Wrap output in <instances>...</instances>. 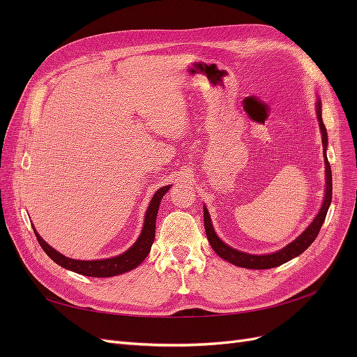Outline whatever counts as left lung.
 Returning a JSON list of instances; mask_svg holds the SVG:
<instances>
[{
  "mask_svg": "<svg viewBox=\"0 0 357 357\" xmlns=\"http://www.w3.org/2000/svg\"><path fill=\"white\" fill-rule=\"evenodd\" d=\"M317 107V119H319V126L321 131V143H323V152H325V165H326V189H325V199H323V205L319 211V214L310 223L308 228L302 232L295 241H291L290 244H287L282 250H278L275 253L271 255H248V253H243L240 250H235V248L229 247L228 244H225L218 234L214 232L213 225H211V219L210 214L207 211V208L204 207V226H205V234H207L208 243L211 244L213 250L218 253L225 261H228L236 266H243V268H248V269H268V268H275L283 265L284 262L290 261L296 256H299L301 253H304L307 248L312 244V241L316 240V236L320 232V228L323 222L326 219V214L329 210V205L332 201V171H331V165L329 160L326 158V147H328V132H326V126L323 125L321 121V102L320 100L316 102Z\"/></svg>",
  "mask_w": 357,
  "mask_h": 357,
  "instance_id": "8db88e82",
  "label": "left lung"
}]
</instances>
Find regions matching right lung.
I'll use <instances>...</instances> for the list:
<instances>
[{"instance_id":"add662e5","label":"right lung","mask_w":357,"mask_h":357,"mask_svg":"<svg viewBox=\"0 0 357 357\" xmlns=\"http://www.w3.org/2000/svg\"><path fill=\"white\" fill-rule=\"evenodd\" d=\"M169 188L171 186H164L155 193L146 211L144 226H143L142 234L138 236V240L131 248H129V250L116 257L101 259V261H75V259H70L56 252L55 248H52L45 240L41 238L34 228L32 229H34L37 241L41 245L43 250H45V253L52 259L53 262H56L62 268L70 269V271H74L82 275H88V277H113V275L123 274V273L131 271V269L137 268L139 264H142L147 257L150 248H152V244L155 241V228H156V215L159 210V204L162 197H164L169 190Z\"/></svg>"}]
</instances>
